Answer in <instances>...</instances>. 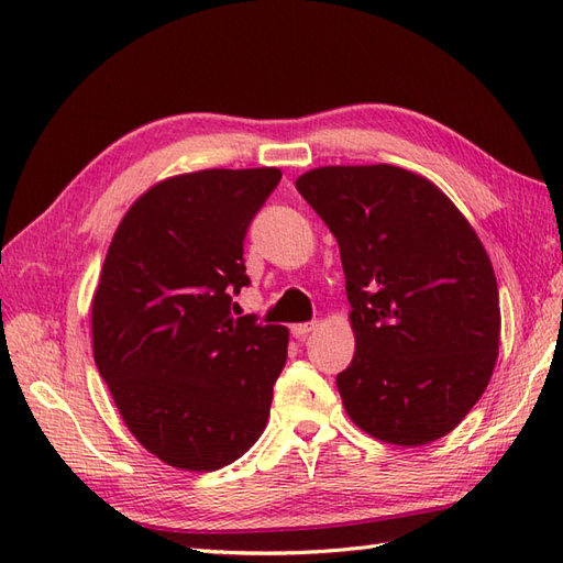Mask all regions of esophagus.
Instances as JSON below:
<instances>
[{"mask_svg": "<svg viewBox=\"0 0 563 563\" xmlns=\"http://www.w3.org/2000/svg\"><path fill=\"white\" fill-rule=\"evenodd\" d=\"M317 329V321H308V323H294L291 327V333H294V338H305L308 335L310 331H314Z\"/></svg>", "mask_w": 563, "mask_h": 563, "instance_id": "1", "label": "esophagus"}]
</instances>
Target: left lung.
<instances>
[{"label":"left lung","instance_id":"obj_1","mask_svg":"<svg viewBox=\"0 0 563 563\" xmlns=\"http://www.w3.org/2000/svg\"><path fill=\"white\" fill-rule=\"evenodd\" d=\"M296 187L345 269L356 352L335 385L347 416L397 446L446 437L498 360V282L479 236L434 183L399 166H321Z\"/></svg>","mask_w":563,"mask_h":563}]
</instances>
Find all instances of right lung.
<instances>
[{
  "label": "right lung",
  "instance_id": "1",
  "mask_svg": "<svg viewBox=\"0 0 563 563\" xmlns=\"http://www.w3.org/2000/svg\"><path fill=\"white\" fill-rule=\"evenodd\" d=\"M279 168H207L135 199L91 302L93 360L131 434L166 465L213 472L263 434L288 329L232 317L244 236Z\"/></svg>",
  "mask_w": 563,
  "mask_h": 563
}]
</instances>
